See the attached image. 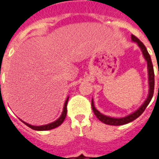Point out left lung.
I'll list each match as a JSON object with an SVG mask.
<instances>
[{"label": "left lung", "instance_id": "obj_1", "mask_svg": "<svg viewBox=\"0 0 159 159\" xmlns=\"http://www.w3.org/2000/svg\"><path fill=\"white\" fill-rule=\"evenodd\" d=\"M131 39L134 42H136L137 45L139 46V48L142 52L143 54L144 59H146L147 64V71H148V86H149V91H148V95L146 100L144 101V103L140 106L136 111H133L132 113L129 114L128 116L123 117H112L107 116V115H104L101 112H100L99 111L97 110L95 107H94V104H93V100L92 99V109L93 111V113L95 114V116L97 118L101 121L102 123H106V124H109V125H123V124H126L130 122H132L134 119H136L137 117H140L141 114L143 113V111L145 109L147 108L148 106V104L150 103L152 98L153 96V92H154V70H153V66H152V59L149 55V53L147 52L146 47L144 45L142 42H140V40L137 38L136 36H134V35L131 36ZM159 74V70H158ZM158 89H159V84H158Z\"/></svg>", "mask_w": 159, "mask_h": 159}]
</instances>
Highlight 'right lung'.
Segmentation results:
<instances>
[{"label": "right lung", "instance_id": "right-lung-1", "mask_svg": "<svg viewBox=\"0 0 159 159\" xmlns=\"http://www.w3.org/2000/svg\"><path fill=\"white\" fill-rule=\"evenodd\" d=\"M68 100H69V97H67L66 98V102H65V105H64V108H63V111L62 114H61V116L58 118V119L54 121V122H52V123H48V124H45V125H41V126H34V125H31V124H29V123H25V122H24L22 121L23 123H25V125H27L28 127H30V129H32L34 130H39V131H43V130H49V129H54V128H57V127H59L61 123L64 122V120L66 119V113H67V103H68Z\"/></svg>", "mask_w": 159, "mask_h": 159}]
</instances>
